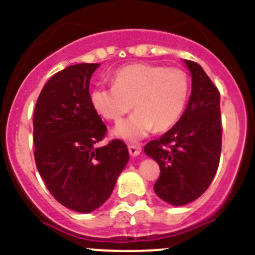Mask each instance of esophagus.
Returning a JSON list of instances; mask_svg holds the SVG:
<instances>
[{"instance_id": "1", "label": "esophagus", "mask_w": 255, "mask_h": 255, "mask_svg": "<svg viewBox=\"0 0 255 255\" xmlns=\"http://www.w3.org/2000/svg\"><path fill=\"white\" fill-rule=\"evenodd\" d=\"M128 150H129V154L132 156L139 155L140 151H142V146L137 145V144H129L128 145Z\"/></svg>"}]
</instances>
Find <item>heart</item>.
I'll return each instance as SVG.
<instances>
[{
  "label": "heart",
  "instance_id": "heart-1",
  "mask_svg": "<svg viewBox=\"0 0 255 255\" xmlns=\"http://www.w3.org/2000/svg\"><path fill=\"white\" fill-rule=\"evenodd\" d=\"M189 96V76L180 68L132 64L116 71L113 86H97L90 94L94 110L105 120L118 122L113 135L135 142L155 127L165 130L181 117Z\"/></svg>",
  "mask_w": 255,
  "mask_h": 255
}]
</instances>
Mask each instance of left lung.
Returning a JSON list of instances; mask_svg holds the SVG:
<instances>
[{
  "instance_id": "obj_1",
  "label": "left lung",
  "mask_w": 255,
  "mask_h": 255,
  "mask_svg": "<svg viewBox=\"0 0 255 255\" xmlns=\"http://www.w3.org/2000/svg\"><path fill=\"white\" fill-rule=\"evenodd\" d=\"M184 61L192 80L186 110L171 129L144 146L160 166L154 191L171 206L190 204L206 191L222 145L220 92L199 64Z\"/></svg>"
}]
</instances>
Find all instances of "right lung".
<instances>
[{
  "instance_id": "add662e5",
  "label": "right lung",
  "mask_w": 255,
  "mask_h": 255,
  "mask_svg": "<svg viewBox=\"0 0 255 255\" xmlns=\"http://www.w3.org/2000/svg\"><path fill=\"white\" fill-rule=\"evenodd\" d=\"M100 64H76L44 85L33 117L34 159L54 199L89 213L106 202L129 160L127 145L102 140L107 127L90 101V79Z\"/></svg>"
}]
</instances>
